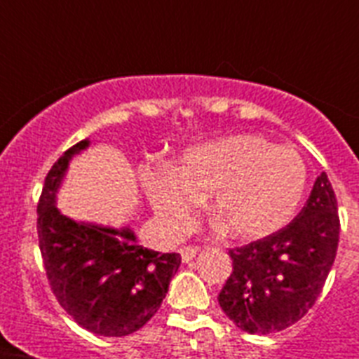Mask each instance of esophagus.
I'll return each instance as SVG.
<instances>
[{"instance_id":"obj_1","label":"esophagus","mask_w":359,"mask_h":359,"mask_svg":"<svg viewBox=\"0 0 359 359\" xmlns=\"http://www.w3.org/2000/svg\"><path fill=\"white\" fill-rule=\"evenodd\" d=\"M180 253H182L183 262H190L196 257V253H198V248H194V246H182Z\"/></svg>"}]
</instances>
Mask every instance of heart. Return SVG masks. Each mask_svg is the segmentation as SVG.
I'll return each mask as SVG.
<instances>
[{
    "mask_svg": "<svg viewBox=\"0 0 359 359\" xmlns=\"http://www.w3.org/2000/svg\"><path fill=\"white\" fill-rule=\"evenodd\" d=\"M142 183L152 208L170 230H183L201 196L224 236L262 239L286 226L307 187V167L294 149L261 135H237L189 149L177 169L147 165Z\"/></svg>",
    "mask_w": 359,
    "mask_h": 359,
    "instance_id": "b5f03b06",
    "label": "heart"
}]
</instances>
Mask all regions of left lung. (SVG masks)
Wrapping results in <instances>:
<instances>
[{"label":"left lung","mask_w":359,"mask_h":359,"mask_svg":"<svg viewBox=\"0 0 359 359\" xmlns=\"http://www.w3.org/2000/svg\"><path fill=\"white\" fill-rule=\"evenodd\" d=\"M338 239V203L327 174L322 172L306 207L290 224L228 252L233 269L219 293V306L250 334L290 327L322 293Z\"/></svg>","instance_id":"left-lung-1"}]
</instances>
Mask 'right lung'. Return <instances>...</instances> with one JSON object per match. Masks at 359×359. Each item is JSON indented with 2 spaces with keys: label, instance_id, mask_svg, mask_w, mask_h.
<instances>
[{
  "label": "right lung",
  "instance_id": "1",
  "mask_svg": "<svg viewBox=\"0 0 359 359\" xmlns=\"http://www.w3.org/2000/svg\"><path fill=\"white\" fill-rule=\"evenodd\" d=\"M82 140L53 163L37 203V236L50 287L81 327L98 336H128L156 315L180 253H160L136 243L131 228L73 221L55 207L57 190Z\"/></svg>",
  "mask_w": 359,
  "mask_h": 359
}]
</instances>
